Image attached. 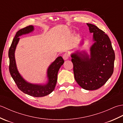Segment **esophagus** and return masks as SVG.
I'll use <instances>...</instances> for the list:
<instances>
[{"label": "esophagus", "mask_w": 123, "mask_h": 123, "mask_svg": "<svg viewBox=\"0 0 123 123\" xmlns=\"http://www.w3.org/2000/svg\"><path fill=\"white\" fill-rule=\"evenodd\" d=\"M69 57V55L67 53H65L63 54V58L64 60H66Z\"/></svg>", "instance_id": "esophagus-1"}]
</instances>
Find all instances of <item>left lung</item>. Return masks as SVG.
I'll return each mask as SVG.
<instances>
[{
  "label": "left lung",
  "mask_w": 123,
  "mask_h": 123,
  "mask_svg": "<svg viewBox=\"0 0 123 123\" xmlns=\"http://www.w3.org/2000/svg\"><path fill=\"white\" fill-rule=\"evenodd\" d=\"M95 41L90 48V58L71 55L74 79L78 84L88 90H97L107 81L114 72L115 52L108 36L96 25L88 24Z\"/></svg>",
  "instance_id": "obj_1"
}]
</instances>
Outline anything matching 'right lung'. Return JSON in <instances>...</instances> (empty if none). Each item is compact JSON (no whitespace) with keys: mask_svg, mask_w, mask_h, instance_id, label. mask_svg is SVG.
I'll return each instance as SVG.
<instances>
[{"mask_svg":"<svg viewBox=\"0 0 123 123\" xmlns=\"http://www.w3.org/2000/svg\"><path fill=\"white\" fill-rule=\"evenodd\" d=\"M33 26L30 25L19 30L16 34L8 51L9 58V70L10 75L19 90L31 96L41 97L49 95L54 90L57 82V73L64 61L61 56H59L50 65L48 70L49 82L46 85H33L27 83L23 79L17 71L14 53L16 47L19 41V36L25 34L29 33L33 31Z\"/></svg>","mask_w":123,"mask_h":123,"instance_id":"add662e5","label":"right lung"}]
</instances>
